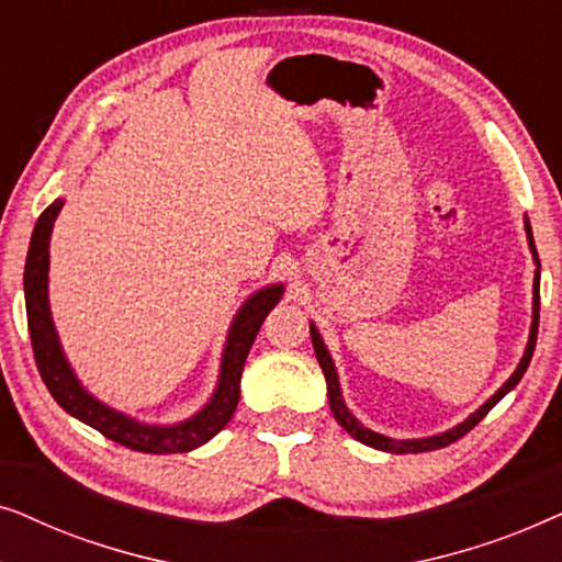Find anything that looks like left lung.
Masks as SVG:
<instances>
[{
  "label": "left lung",
  "mask_w": 562,
  "mask_h": 562,
  "mask_svg": "<svg viewBox=\"0 0 562 562\" xmlns=\"http://www.w3.org/2000/svg\"><path fill=\"white\" fill-rule=\"evenodd\" d=\"M525 233H527V243H529V250H532V260H535V283H532V325H529V340H527V348H525V356H521L517 371H514L509 379L502 389L496 391L494 396L488 398V402H483L479 409H475L471 417H465L460 425L445 429L440 435H432V437H417V440H394V437H386V435H379L373 432V429H368L363 422L356 419V414L348 409V404H345L342 398V389H340V379H337V368H335V360L329 356L325 340H322L319 329L314 327V322H310V335H312V345H314V352H317V360H319V368L322 373H325L327 379V398H329V409H333L337 425L342 429H348L350 437H356L358 442L368 445V448H375V450H383V452H394V456H406V452H429V450H440V448H448L450 442H456L463 437L465 432H471V429L479 425V422L486 417V414L494 409V406L502 402V398L509 394V391L517 386L521 381V375H525L529 360H532V352H535V342H537V327H540V258H537V248H535V237H532V227H529V220L525 217Z\"/></svg>",
  "instance_id": "obj_1"
}]
</instances>
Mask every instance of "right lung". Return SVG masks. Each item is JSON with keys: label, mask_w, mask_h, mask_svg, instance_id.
I'll return each instance as SVG.
<instances>
[{"label": "right lung", "mask_w": 562, "mask_h": 562, "mask_svg": "<svg viewBox=\"0 0 562 562\" xmlns=\"http://www.w3.org/2000/svg\"><path fill=\"white\" fill-rule=\"evenodd\" d=\"M64 210V199H56L35 222L33 237H30L27 260H25V310H27V329L33 340V352L37 371L43 383L48 386L50 396L64 406L83 425L94 427L110 440L125 445L130 450L150 452V456H168V452H189L199 445L210 442L220 429L233 419L235 406L240 402V375L245 358L252 348L260 325L268 312L281 302L283 286L258 289L256 294L245 299L240 310L233 317L227 329L225 348H222L220 375L214 394L202 409L191 414L189 419L176 422V425H145V422L122 414L97 396H91L83 383L76 379L71 363H68L64 348H60L56 325H53L50 302H48V268H50V233L58 212Z\"/></svg>", "instance_id": "add662e5"}]
</instances>
